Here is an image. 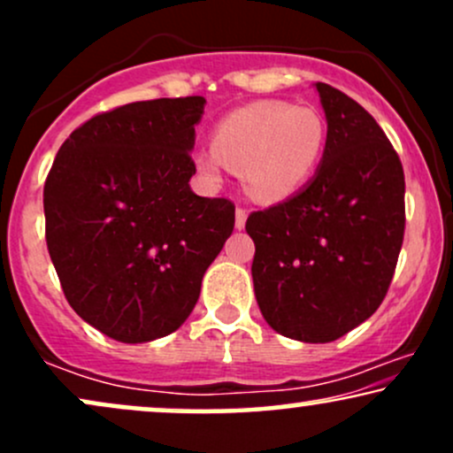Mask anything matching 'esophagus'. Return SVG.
I'll list each match as a JSON object with an SVG mask.
<instances>
[{
	"label": "esophagus",
	"mask_w": 453,
	"mask_h": 453,
	"mask_svg": "<svg viewBox=\"0 0 453 453\" xmlns=\"http://www.w3.org/2000/svg\"><path fill=\"white\" fill-rule=\"evenodd\" d=\"M244 223H247V211L236 209V221H234L236 230H244Z\"/></svg>",
	"instance_id": "esophagus-1"
}]
</instances>
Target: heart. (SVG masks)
Instances as JSON below:
<instances>
[{"label":"heart","mask_w":453,"mask_h":453,"mask_svg":"<svg viewBox=\"0 0 453 453\" xmlns=\"http://www.w3.org/2000/svg\"><path fill=\"white\" fill-rule=\"evenodd\" d=\"M326 147V123L315 108L256 102L217 123L212 149L194 155L196 170L219 183L226 165L241 174L249 197L262 204L288 200L315 173Z\"/></svg>","instance_id":"obj_1"}]
</instances>
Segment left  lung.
Masks as SVG:
<instances>
[{"label":"left lung","mask_w":453,"mask_h":453,"mask_svg":"<svg viewBox=\"0 0 453 453\" xmlns=\"http://www.w3.org/2000/svg\"><path fill=\"white\" fill-rule=\"evenodd\" d=\"M327 136L298 194L251 212L253 289L266 324L303 342H330L386 298L404 236V174L383 129L345 93L315 82Z\"/></svg>","instance_id":"1"}]
</instances>
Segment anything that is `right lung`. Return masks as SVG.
<instances>
[{"label":"right lung","mask_w":453,"mask_h":453,"mask_svg":"<svg viewBox=\"0 0 453 453\" xmlns=\"http://www.w3.org/2000/svg\"><path fill=\"white\" fill-rule=\"evenodd\" d=\"M204 104L161 97L97 114L46 179V244L67 303L114 341L179 330L234 230L230 200L189 187Z\"/></svg>","instance_id":"add662e5"}]
</instances>
